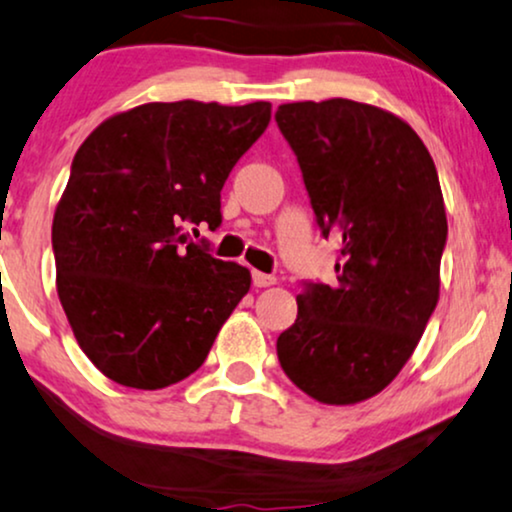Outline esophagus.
<instances>
[{"label": "esophagus", "instance_id": "1", "mask_svg": "<svg viewBox=\"0 0 512 512\" xmlns=\"http://www.w3.org/2000/svg\"><path fill=\"white\" fill-rule=\"evenodd\" d=\"M276 278L269 276V274H262V271H252V286L255 288H267V286H274Z\"/></svg>", "mask_w": 512, "mask_h": 512}]
</instances>
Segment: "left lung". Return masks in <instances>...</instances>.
I'll return each instance as SVG.
<instances>
[{
  "label": "left lung",
  "instance_id": "8db88e82",
  "mask_svg": "<svg viewBox=\"0 0 512 512\" xmlns=\"http://www.w3.org/2000/svg\"><path fill=\"white\" fill-rule=\"evenodd\" d=\"M321 236L340 241L333 286L304 283L276 340L281 368L323 404H357L397 378L439 300L446 212L428 148L368 103H283Z\"/></svg>",
  "mask_w": 512,
  "mask_h": 512
}]
</instances>
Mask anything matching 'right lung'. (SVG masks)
<instances>
[{
    "instance_id": "obj_1",
    "label": "right lung",
    "mask_w": 512,
    "mask_h": 512,
    "mask_svg": "<svg viewBox=\"0 0 512 512\" xmlns=\"http://www.w3.org/2000/svg\"><path fill=\"white\" fill-rule=\"evenodd\" d=\"M269 120L267 101L144 103L77 148L51 226L56 288L106 378L160 390L203 366L250 271L184 229L222 224L224 181Z\"/></svg>"
}]
</instances>
